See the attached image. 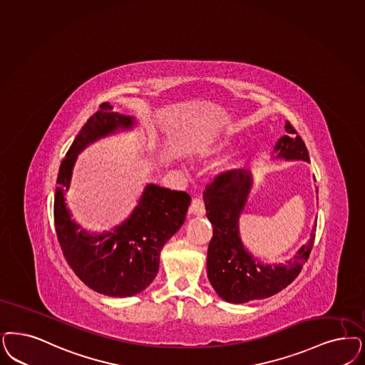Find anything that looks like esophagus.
Listing matches in <instances>:
<instances>
[{
  "label": "esophagus",
  "instance_id": "1",
  "mask_svg": "<svg viewBox=\"0 0 365 365\" xmlns=\"http://www.w3.org/2000/svg\"><path fill=\"white\" fill-rule=\"evenodd\" d=\"M190 213L197 215V217H202L205 215V203L202 201L200 197H194L191 200V205H190Z\"/></svg>",
  "mask_w": 365,
  "mask_h": 365
}]
</instances>
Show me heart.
<instances>
[{"mask_svg": "<svg viewBox=\"0 0 365 365\" xmlns=\"http://www.w3.org/2000/svg\"><path fill=\"white\" fill-rule=\"evenodd\" d=\"M215 148H217V150H218V148H222V144H220V145H218V147H215ZM239 164V159H232V160H229V162H227V170H230V168H235V167H237Z\"/></svg>", "mask_w": 365, "mask_h": 365, "instance_id": "obj_1", "label": "heart"}]
</instances>
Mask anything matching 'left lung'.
Listing matches in <instances>:
<instances>
[{
	"instance_id": "1",
	"label": "left lung",
	"mask_w": 365,
	"mask_h": 365,
	"mask_svg": "<svg viewBox=\"0 0 365 365\" xmlns=\"http://www.w3.org/2000/svg\"><path fill=\"white\" fill-rule=\"evenodd\" d=\"M287 136L275 145L277 158L310 162L309 151L295 128L286 123ZM250 171L237 168L215 176L203 191L206 215L213 225L207 250V277L217 294L230 303L264 299L286 289L299 275L313 248L312 239L286 264H262L244 250L239 236V217L251 190ZM318 192V189H317Z\"/></svg>"
}]
</instances>
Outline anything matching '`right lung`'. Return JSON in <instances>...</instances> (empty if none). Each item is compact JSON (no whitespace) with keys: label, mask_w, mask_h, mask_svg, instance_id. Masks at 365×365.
Listing matches in <instances>:
<instances>
[{"label":"right lung","mask_w":365,"mask_h":365,"mask_svg":"<svg viewBox=\"0 0 365 365\" xmlns=\"http://www.w3.org/2000/svg\"><path fill=\"white\" fill-rule=\"evenodd\" d=\"M133 123L132 117L113 112L108 102L101 103L61 163L53 201L56 236L67 264L90 289L120 298L141 292L156 277L164 244L185 222L189 194L148 185L124 224L93 236L70 218L63 192L70 187L76 155L94 140L118 128H132Z\"/></svg>","instance_id":"right-lung-1"}]
</instances>
